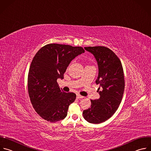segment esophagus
<instances>
[{
    "instance_id": "obj_1",
    "label": "esophagus",
    "mask_w": 151,
    "mask_h": 151,
    "mask_svg": "<svg viewBox=\"0 0 151 151\" xmlns=\"http://www.w3.org/2000/svg\"><path fill=\"white\" fill-rule=\"evenodd\" d=\"M84 98V96H81L80 95H77V99H82V98Z\"/></svg>"
}]
</instances>
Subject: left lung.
Listing matches in <instances>:
<instances>
[{
	"label": "left lung",
	"instance_id": "8db88e82",
	"mask_svg": "<svg viewBox=\"0 0 151 151\" xmlns=\"http://www.w3.org/2000/svg\"><path fill=\"white\" fill-rule=\"evenodd\" d=\"M84 49L94 55L98 63L96 83L99 85L100 98L91 100V107L84 110L83 114L88 123L99 124L111 117L122 102L125 86L123 69L119 59L109 48L94 46Z\"/></svg>",
	"mask_w": 151,
	"mask_h": 151
}]
</instances>
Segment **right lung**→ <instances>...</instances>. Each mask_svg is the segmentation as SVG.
<instances>
[{
  "label": "right lung",
  "instance_id": "obj_1",
  "mask_svg": "<svg viewBox=\"0 0 151 151\" xmlns=\"http://www.w3.org/2000/svg\"><path fill=\"white\" fill-rule=\"evenodd\" d=\"M84 52L81 47L51 43L35 56L28 76V95L36 112L46 121L55 123L67 116L76 95L64 92L57 79H63L72 60Z\"/></svg>",
  "mask_w": 151,
  "mask_h": 151
}]
</instances>
